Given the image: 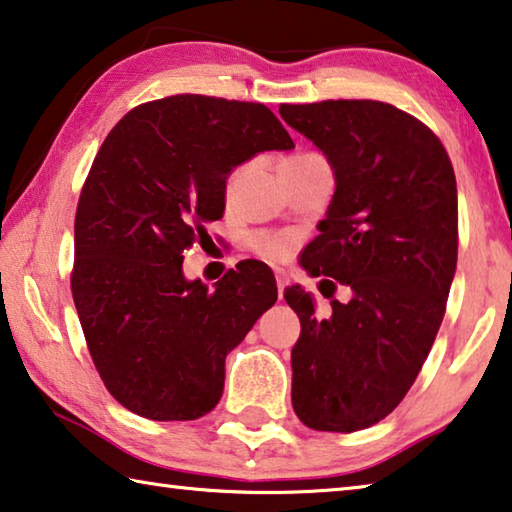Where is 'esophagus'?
<instances>
[{"instance_id":"34e87169","label":"esophagus","mask_w":512,"mask_h":512,"mask_svg":"<svg viewBox=\"0 0 512 512\" xmlns=\"http://www.w3.org/2000/svg\"><path fill=\"white\" fill-rule=\"evenodd\" d=\"M275 282H278V294L282 298V294H285V287L289 285V278L285 271H275Z\"/></svg>"}]
</instances>
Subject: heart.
<instances>
[{
    "mask_svg": "<svg viewBox=\"0 0 512 512\" xmlns=\"http://www.w3.org/2000/svg\"><path fill=\"white\" fill-rule=\"evenodd\" d=\"M298 157H312V154H298ZM237 177H239V168L230 175L227 186H232L234 182H237ZM253 246H255L259 255H264L269 259H280L282 255L287 253V239L285 237H275V234H257V237L253 239Z\"/></svg>",
    "mask_w": 512,
    "mask_h": 512,
    "instance_id": "b5f03b06",
    "label": "heart"
}]
</instances>
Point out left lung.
I'll return each mask as SVG.
<instances>
[{
  "label": "left lung",
  "mask_w": 512,
  "mask_h": 512,
  "mask_svg": "<svg viewBox=\"0 0 512 512\" xmlns=\"http://www.w3.org/2000/svg\"><path fill=\"white\" fill-rule=\"evenodd\" d=\"M280 116L337 182L300 262L351 289L330 316L285 289L300 319L291 405L314 431H362L403 401L440 330L458 262L456 175L433 129L387 102L280 104Z\"/></svg>",
  "instance_id": "8db88e82"
}]
</instances>
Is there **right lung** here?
<instances>
[{
  "instance_id": "right-lung-1",
  "label": "right lung",
  "mask_w": 512,
  "mask_h": 512,
  "mask_svg": "<svg viewBox=\"0 0 512 512\" xmlns=\"http://www.w3.org/2000/svg\"><path fill=\"white\" fill-rule=\"evenodd\" d=\"M294 141L259 102L170 95L111 129L81 189L70 289L104 387L134 415L191 421L216 408L225 355L278 300L271 269L246 259L209 289L184 250L225 209L234 166Z\"/></svg>"
}]
</instances>
